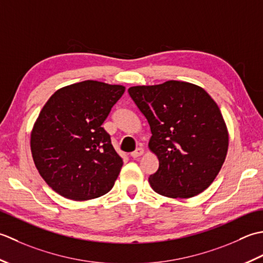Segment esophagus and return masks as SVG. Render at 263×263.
<instances>
[{
	"mask_svg": "<svg viewBox=\"0 0 263 263\" xmlns=\"http://www.w3.org/2000/svg\"><path fill=\"white\" fill-rule=\"evenodd\" d=\"M143 153H144V149H143L142 147H138V148L135 149V151L130 153V157H132L133 159H137L138 157H141V155H142Z\"/></svg>",
	"mask_w": 263,
	"mask_h": 263,
	"instance_id": "esophagus-1",
	"label": "esophagus"
}]
</instances>
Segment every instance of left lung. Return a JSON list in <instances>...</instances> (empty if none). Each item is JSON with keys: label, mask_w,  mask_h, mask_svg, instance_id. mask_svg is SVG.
Masks as SVG:
<instances>
[{"label": "left lung", "mask_w": 263, "mask_h": 263, "mask_svg": "<svg viewBox=\"0 0 263 263\" xmlns=\"http://www.w3.org/2000/svg\"><path fill=\"white\" fill-rule=\"evenodd\" d=\"M130 98L149 125L148 147L159 169L148 177L158 194L187 199L211 185L228 149V132L220 110L204 89L169 80L134 86Z\"/></svg>", "instance_id": "obj_1"}]
</instances>
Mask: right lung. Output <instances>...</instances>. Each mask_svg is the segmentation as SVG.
<instances>
[{
  "mask_svg": "<svg viewBox=\"0 0 263 263\" xmlns=\"http://www.w3.org/2000/svg\"><path fill=\"white\" fill-rule=\"evenodd\" d=\"M124 93L121 85L85 80L57 90L43 106L30 148L42 178L58 194L85 201L114 187L122 159L102 124Z\"/></svg>",
  "mask_w": 263,
  "mask_h": 263,
  "instance_id": "add662e5",
  "label": "right lung"
}]
</instances>
